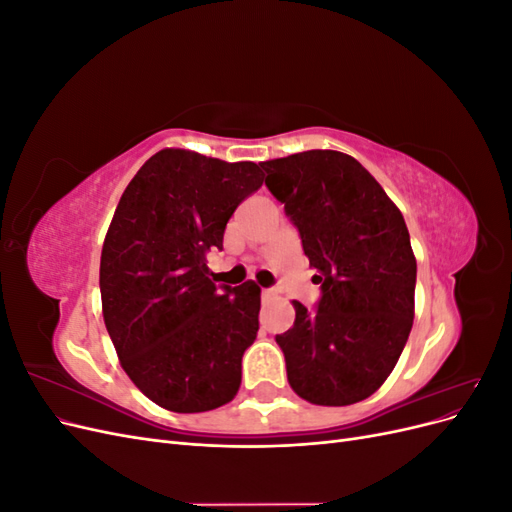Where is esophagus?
I'll return each mask as SVG.
<instances>
[{"label": "esophagus", "instance_id": "34e87169", "mask_svg": "<svg viewBox=\"0 0 512 512\" xmlns=\"http://www.w3.org/2000/svg\"><path fill=\"white\" fill-rule=\"evenodd\" d=\"M262 299H273L275 297V290L273 288H262Z\"/></svg>", "mask_w": 512, "mask_h": 512}]
</instances>
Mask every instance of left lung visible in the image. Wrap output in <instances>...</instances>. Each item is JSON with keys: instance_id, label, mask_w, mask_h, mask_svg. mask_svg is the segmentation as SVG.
Listing matches in <instances>:
<instances>
[{"instance_id": "obj_1", "label": "left lung", "mask_w": 512, "mask_h": 512, "mask_svg": "<svg viewBox=\"0 0 512 512\" xmlns=\"http://www.w3.org/2000/svg\"><path fill=\"white\" fill-rule=\"evenodd\" d=\"M262 168L322 288L314 312L292 301L294 327L275 337L288 382L309 404H356L389 378L412 329L416 258L404 215L342 151L312 149Z\"/></svg>"}]
</instances>
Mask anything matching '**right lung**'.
I'll return each mask as SVG.
<instances>
[{
	"label": "right lung",
	"instance_id": "add662e5",
	"mask_svg": "<svg viewBox=\"0 0 512 512\" xmlns=\"http://www.w3.org/2000/svg\"><path fill=\"white\" fill-rule=\"evenodd\" d=\"M262 185L254 162L188 149L151 156L121 194L100 258L106 331L119 363L153 404L192 414L237 395L258 333L260 288L218 290L207 254Z\"/></svg>",
	"mask_w": 512,
	"mask_h": 512
}]
</instances>
